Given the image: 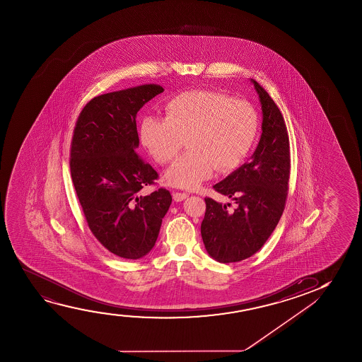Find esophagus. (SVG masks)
<instances>
[{
    "label": "esophagus",
    "instance_id": "1",
    "mask_svg": "<svg viewBox=\"0 0 362 362\" xmlns=\"http://www.w3.org/2000/svg\"><path fill=\"white\" fill-rule=\"evenodd\" d=\"M188 197L187 193H180V192H173V199L175 202H182Z\"/></svg>",
    "mask_w": 362,
    "mask_h": 362
}]
</instances>
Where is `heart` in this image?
<instances>
[{
    "instance_id": "heart-1",
    "label": "heart",
    "mask_w": 362,
    "mask_h": 362,
    "mask_svg": "<svg viewBox=\"0 0 362 362\" xmlns=\"http://www.w3.org/2000/svg\"><path fill=\"white\" fill-rule=\"evenodd\" d=\"M164 112L165 119L144 116L139 136L159 164L173 160L187 141L188 152L165 173V180L179 188L198 187L215 168L218 172L236 168L257 139V110L220 91L194 90L175 95L164 105Z\"/></svg>"
}]
</instances>
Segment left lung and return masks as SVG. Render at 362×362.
<instances>
[{
    "instance_id": "8db88e82",
    "label": "left lung",
    "mask_w": 362,
    "mask_h": 362,
    "mask_svg": "<svg viewBox=\"0 0 362 362\" xmlns=\"http://www.w3.org/2000/svg\"><path fill=\"white\" fill-rule=\"evenodd\" d=\"M252 81L262 105V134L251 160L214 189L233 199L223 205L205 198L202 238L218 262H240L261 250L277 226L286 206L291 173L287 127L277 105L257 81Z\"/></svg>"
}]
</instances>
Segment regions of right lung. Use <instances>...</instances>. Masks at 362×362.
I'll return each mask as SVG.
<instances>
[{
	"instance_id": "obj_1",
	"label": "right lung",
	"mask_w": 362,
	"mask_h": 362,
	"mask_svg": "<svg viewBox=\"0 0 362 362\" xmlns=\"http://www.w3.org/2000/svg\"><path fill=\"white\" fill-rule=\"evenodd\" d=\"M160 85L146 84L90 100L76 119L70 173L90 231L105 248L139 259L153 248L172 195L159 188L141 195L158 173L136 152V115Z\"/></svg>"
}]
</instances>
